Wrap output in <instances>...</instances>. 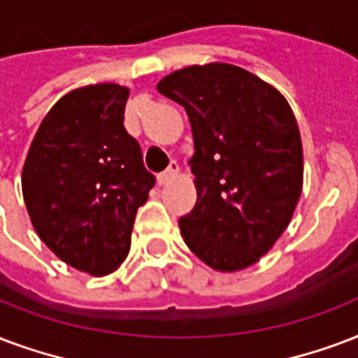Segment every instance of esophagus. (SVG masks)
<instances>
[{"label":"esophagus","mask_w":358,"mask_h":358,"mask_svg":"<svg viewBox=\"0 0 358 358\" xmlns=\"http://www.w3.org/2000/svg\"><path fill=\"white\" fill-rule=\"evenodd\" d=\"M178 169H180L178 163H176V161H171V165L167 167V171H163V173L157 176V182H159V185L169 184V182H171V180H173L174 176L178 174Z\"/></svg>","instance_id":"esophagus-1"}]
</instances>
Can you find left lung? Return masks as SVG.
<instances>
[{
  "mask_svg": "<svg viewBox=\"0 0 358 358\" xmlns=\"http://www.w3.org/2000/svg\"><path fill=\"white\" fill-rule=\"evenodd\" d=\"M157 92L189 116L197 203L180 217L185 244L222 272L257 263L291 222L302 191V143L276 88L229 64L174 71Z\"/></svg>",
  "mask_w": 358,
  "mask_h": 358,
  "instance_id": "left-lung-1",
  "label": "left lung"
}]
</instances>
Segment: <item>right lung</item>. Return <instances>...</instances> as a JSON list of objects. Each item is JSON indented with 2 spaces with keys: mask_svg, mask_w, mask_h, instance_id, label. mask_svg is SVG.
Segmentation results:
<instances>
[{
  "mask_svg": "<svg viewBox=\"0 0 358 358\" xmlns=\"http://www.w3.org/2000/svg\"><path fill=\"white\" fill-rule=\"evenodd\" d=\"M127 97L118 84L64 95L39 125L22 171L24 203L41 240L92 276L127 257L136 210L155 184L124 127Z\"/></svg>",
  "mask_w": 358,
  "mask_h": 358,
  "instance_id": "right-lung-1",
  "label": "right lung"
}]
</instances>
